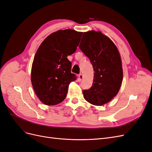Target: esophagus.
Here are the masks:
<instances>
[{
	"label": "esophagus",
	"mask_w": 152,
	"mask_h": 152,
	"mask_svg": "<svg viewBox=\"0 0 152 152\" xmlns=\"http://www.w3.org/2000/svg\"><path fill=\"white\" fill-rule=\"evenodd\" d=\"M83 75L82 74V73H80V74L79 75V79L80 81H81L82 79H83Z\"/></svg>",
	"instance_id": "1"
}]
</instances>
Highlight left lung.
Wrapping results in <instances>:
<instances>
[{"label": "left lung", "instance_id": "8db88e82", "mask_svg": "<svg viewBox=\"0 0 152 152\" xmlns=\"http://www.w3.org/2000/svg\"><path fill=\"white\" fill-rule=\"evenodd\" d=\"M79 48L90 59L94 80L90 89L84 90V99L101 106L115 96L123 79L122 61L115 45L100 31L84 32Z\"/></svg>", "mask_w": 152, "mask_h": 152}]
</instances>
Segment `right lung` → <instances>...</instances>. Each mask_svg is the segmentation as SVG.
I'll list each match as a JSON object with an SVG mask.
<instances>
[{"instance_id": "1", "label": "right lung", "mask_w": 152, "mask_h": 152, "mask_svg": "<svg viewBox=\"0 0 152 152\" xmlns=\"http://www.w3.org/2000/svg\"><path fill=\"white\" fill-rule=\"evenodd\" d=\"M82 32L67 29L49 35L40 44L32 63L31 81L36 95L44 104L55 105L66 97L70 82L77 79L71 73L67 56L74 53Z\"/></svg>"}]
</instances>
